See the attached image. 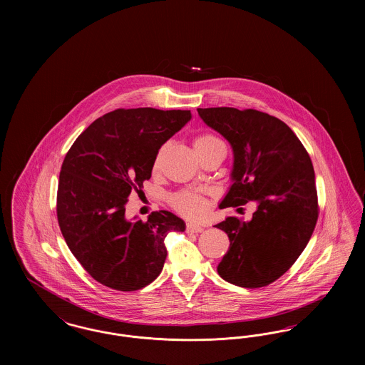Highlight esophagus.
<instances>
[{"instance_id":"34e87169","label":"esophagus","mask_w":365,"mask_h":365,"mask_svg":"<svg viewBox=\"0 0 365 365\" xmlns=\"http://www.w3.org/2000/svg\"><path fill=\"white\" fill-rule=\"evenodd\" d=\"M186 231L187 232H202L204 227L197 225V223H187L186 226Z\"/></svg>"}]
</instances>
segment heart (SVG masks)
I'll return each mask as SVG.
<instances>
[{"instance_id": "1", "label": "heart", "mask_w": 365, "mask_h": 365, "mask_svg": "<svg viewBox=\"0 0 365 365\" xmlns=\"http://www.w3.org/2000/svg\"><path fill=\"white\" fill-rule=\"evenodd\" d=\"M192 146L195 153L201 155L217 148H225V143L222 139L213 134H200L192 139ZM160 158H161V150L155 160V164H153L155 170H157L160 165ZM171 204L178 212H180L187 217H202L208 210L207 200L200 194L189 192V191H180L174 194L171 197Z\"/></svg>"}]
</instances>
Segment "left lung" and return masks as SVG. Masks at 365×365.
Wrapping results in <instances>:
<instances>
[{"mask_svg":"<svg viewBox=\"0 0 365 365\" xmlns=\"http://www.w3.org/2000/svg\"><path fill=\"white\" fill-rule=\"evenodd\" d=\"M204 123L228 140L232 185L220 205L256 204L250 220L228 216L215 227L230 247L217 265L222 278L241 287H262L299 257L317 222L311 157L286 123L255 109L198 108Z\"/></svg>","mask_w":365,"mask_h":365,"instance_id":"8db88e82","label":"left lung"}]
</instances>
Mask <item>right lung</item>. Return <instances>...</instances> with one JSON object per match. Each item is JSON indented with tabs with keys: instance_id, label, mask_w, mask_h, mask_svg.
Instances as JSON below:
<instances>
[{
	"instance_id": "obj_1",
	"label": "right lung",
	"mask_w": 365,
	"mask_h": 365,
	"mask_svg": "<svg viewBox=\"0 0 365 365\" xmlns=\"http://www.w3.org/2000/svg\"><path fill=\"white\" fill-rule=\"evenodd\" d=\"M190 119V110L116 109L91 123L64 158L58 226L76 260L106 287L134 292L152 283L167 257V234L186 230L168 210L128 220L125 204L150 179L158 149Z\"/></svg>"
}]
</instances>
